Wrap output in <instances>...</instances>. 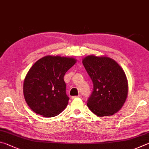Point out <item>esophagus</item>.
Masks as SVG:
<instances>
[{
    "instance_id": "esophagus-1",
    "label": "esophagus",
    "mask_w": 149,
    "mask_h": 149,
    "mask_svg": "<svg viewBox=\"0 0 149 149\" xmlns=\"http://www.w3.org/2000/svg\"><path fill=\"white\" fill-rule=\"evenodd\" d=\"M81 97H82L81 95H78V96H72V97H71V99H72V100H74V99H76V98Z\"/></svg>"
}]
</instances>
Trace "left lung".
<instances>
[{
  "instance_id": "obj_1",
  "label": "left lung",
  "mask_w": 149,
  "mask_h": 149,
  "mask_svg": "<svg viewBox=\"0 0 149 149\" xmlns=\"http://www.w3.org/2000/svg\"><path fill=\"white\" fill-rule=\"evenodd\" d=\"M82 63L93 84L87 103L90 110L98 116L113 115L120 110L127 96L128 84L124 70L106 56L91 55L83 59Z\"/></svg>"
}]
</instances>
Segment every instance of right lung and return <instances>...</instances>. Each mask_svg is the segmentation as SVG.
Here are the masks:
<instances>
[{
  "instance_id": "obj_1",
  "label": "right lung",
  "mask_w": 149,
  "mask_h": 149,
  "mask_svg": "<svg viewBox=\"0 0 149 149\" xmlns=\"http://www.w3.org/2000/svg\"><path fill=\"white\" fill-rule=\"evenodd\" d=\"M77 62L72 57L47 56L35 63L26 74L23 95L26 103L35 113L54 117L69 103L63 77Z\"/></svg>"
}]
</instances>
